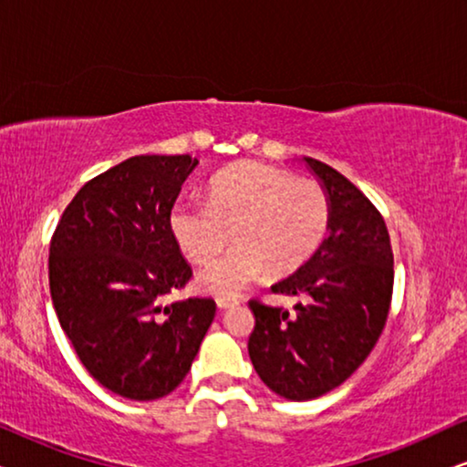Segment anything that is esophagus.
<instances>
[{"instance_id":"obj_1","label":"esophagus","mask_w":467,"mask_h":467,"mask_svg":"<svg viewBox=\"0 0 467 467\" xmlns=\"http://www.w3.org/2000/svg\"><path fill=\"white\" fill-rule=\"evenodd\" d=\"M240 304V297L235 296H219L216 297V306H219L221 310H227V308H234V306Z\"/></svg>"}]
</instances>
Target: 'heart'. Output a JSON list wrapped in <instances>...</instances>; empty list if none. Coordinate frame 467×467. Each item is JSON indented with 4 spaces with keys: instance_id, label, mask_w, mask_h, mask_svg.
Masks as SVG:
<instances>
[{
    "instance_id": "b5f03b06",
    "label": "heart",
    "mask_w": 467,
    "mask_h": 467,
    "mask_svg": "<svg viewBox=\"0 0 467 467\" xmlns=\"http://www.w3.org/2000/svg\"><path fill=\"white\" fill-rule=\"evenodd\" d=\"M327 189L274 165L242 161L210 181L208 200H181L171 234L195 265H206L229 242L235 246L200 276L213 296H235L267 272L296 270L321 246L329 229Z\"/></svg>"
}]
</instances>
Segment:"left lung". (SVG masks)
Returning a JSON list of instances; mask_svg holds the SVG:
<instances>
[{"label":"left lung","mask_w":467,"mask_h":467,"mask_svg":"<svg viewBox=\"0 0 467 467\" xmlns=\"http://www.w3.org/2000/svg\"><path fill=\"white\" fill-rule=\"evenodd\" d=\"M331 200L329 235L317 253L272 285L302 296L296 315L251 299L248 355L280 398L306 401L340 387L372 353L393 296V251L379 208L327 163L304 157Z\"/></svg>","instance_id":"8db88e82"}]
</instances>
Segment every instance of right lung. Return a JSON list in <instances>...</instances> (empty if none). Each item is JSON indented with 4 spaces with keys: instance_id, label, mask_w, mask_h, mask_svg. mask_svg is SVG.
<instances>
[{
    "instance_id": "1",
    "label": "right lung",
    "mask_w": 467,
    "mask_h": 467,
    "mask_svg": "<svg viewBox=\"0 0 467 467\" xmlns=\"http://www.w3.org/2000/svg\"><path fill=\"white\" fill-rule=\"evenodd\" d=\"M197 159L140 155L95 176L63 210L48 283L61 329L99 385L127 400L174 391L191 369L216 304L163 297L193 272L170 214Z\"/></svg>"
}]
</instances>
